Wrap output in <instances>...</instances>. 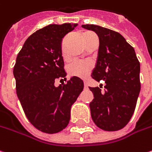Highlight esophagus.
Returning <instances> with one entry per match:
<instances>
[{"mask_svg":"<svg viewBox=\"0 0 152 152\" xmlns=\"http://www.w3.org/2000/svg\"><path fill=\"white\" fill-rule=\"evenodd\" d=\"M88 88V84H87V83L84 82V88L86 89V88Z\"/></svg>","mask_w":152,"mask_h":152,"instance_id":"34e87169","label":"esophagus"}]
</instances>
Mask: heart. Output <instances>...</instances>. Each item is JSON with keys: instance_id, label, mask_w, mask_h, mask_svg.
Here are the masks:
<instances>
[{"instance_id": "b5f03b06", "label": "heart", "mask_w": 152, "mask_h": 152, "mask_svg": "<svg viewBox=\"0 0 152 152\" xmlns=\"http://www.w3.org/2000/svg\"><path fill=\"white\" fill-rule=\"evenodd\" d=\"M64 58H66L63 49ZM93 69V64L89 61H73L68 64L67 71L70 76H75L80 78H85L88 76Z\"/></svg>"}]
</instances>
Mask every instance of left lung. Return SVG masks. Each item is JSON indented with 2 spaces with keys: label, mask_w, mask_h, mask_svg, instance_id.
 Masks as SVG:
<instances>
[{
  "label": "left lung",
  "mask_w": 152,
  "mask_h": 152,
  "mask_svg": "<svg viewBox=\"0 0 152 152\" xmlns=\"http://www.w3.org/2000/svg\"><path fill=\"white\" fill-rule=\"evenodd\" d=\"M82 27L94 31L99 37L92 77L105 83L104 92L100 87L89 88L94 98L89 104L92 119L103 130H120L134 114L140 91V64L135 51L116 31L94 24Z\"/></svg>",
  "instance_id": "obj_1"
}]
</instances>
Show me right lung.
Here are the masks:
<instances>
[{
  "label": "right lung",
  "instance_id": "1",
  "mask_svg": "<svg viewBox=\"0 0 152 152\" xmlns=\"http://www.w3.org/2000/svg\"><path fill=\"white\" fill-rule=\"evenodd\" d=\"M77 23L49 24L28 37L13 68L17 95L30 123L47 134H56L68 125L70 108L83 90L82 79L72 76L55 87L57 78L66 76L61 42Z\"/></svg>",
  "mask_w": 152,
  "mask_h": 152
}]
</instances>
